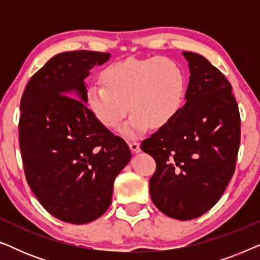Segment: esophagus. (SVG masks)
<instances>
[{
    "mask_svg": "<svg viewBox=\"0 0 260 260\" xmlns=\"http://www.w3.org/2000/svg\"><path fill=\"white\" fill-rule=\"evenodd\" d=\"M127 143H129V147L131 149V151H133V152H140L141 148H140V143H138L137 141L130 140V141H127Z\"/></svg>",
    "mask_w": 260,
    "mask_h": 260,
    "instance_id": "1",
    "label": "esophagus"
}]
</instances>
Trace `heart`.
I'll return each mask as SVG.
<instances>
[{
  "label": "heart",
  "instance_id": "heart-1",
  "mask_svg": "<svg viewBox=\"0 0 260 260\" xmlns=\"http://www.w3.org/2000/svg\"><path fill=\"white\" fill-rule=\"evenodd\" d=\"M102 81L88 87V108L103 125L115 127L129 106L133 112L120 127L129 137L140 136L150 125H167L182 106L186 88L181 67L165 56L113 62L103 71Z\"/></svg>",
  "mask_w": 260,
  "mask_h": 260
}]
</instances>
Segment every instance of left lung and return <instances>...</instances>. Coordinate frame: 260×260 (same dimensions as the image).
<instances>
[{
  "label": "left lung",
  "instance_id": "left-lung-1",
  "mask_svg": "<svg viewBox=\"0 0 260 260\" xmlns=\"http://www.w3.org/2000/svg\"><path fill=\"white\" fill-rule=\"evenodd\" d=\"M190 77L186 104L142 142L154 157L151 200L170 218L191 220L209 211L236 170L240 113L230 81L207 59L183 52Z\"/></svg>",
  "mask_w": 260,
  "mask_h": 260
}]
</instances>
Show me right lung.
Listing matches in <instances>:
<instances>
[{
  "instance_id": "add662e5",
  "label": "right lung",
  "mask_w": 260,
  "mask_h": 260,
  "mask_svg": "<svg viewBox=\"0 0 260 260\" xmlns=\"http://www.w3.org/2000/svg\"><path fill=\"white\" fill-rule=\"evenodd\" d=\"M109 58L92 51L56 54L30 78L20 103L27 182L49 214L76 225L108 211L113 181L131 158L125 141L86 105L84 79Z\"/></svg>"
}]
</instances>
